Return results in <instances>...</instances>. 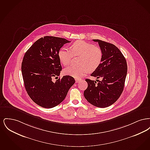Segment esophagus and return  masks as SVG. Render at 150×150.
<instances>
[{"label": "esophagus", "instance_id": "obj_1", "mask_svg": "<svg viewBox=\"0 0 150 150\" xmlns=\"http://www.w3.org/2000/svg\"><path fill=\"white\" fill-rule=\"evenodd\" d=\"M80 80H81V79H80L78 78L75 79V81H76V83H78L79 81Z\"/></svg>", "mask_w": 150, "mask_h": 150}]
</instances>
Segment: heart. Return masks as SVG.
Masks as SVG:
<instances>
[{
  "label": "heart",
  "mask_w": 150,
  "mask_h": 150,
  "mask_svg": "<svg viewBox=\"0 0 150 150\" xmlns=\"http://www.w3.org/2000/svg\"><path fill=\"white\" fill-rule=\"evenodd\" d=\"M70 51L62 48L58 51V58L64 66H67L71 62L73 56H80V66H70L64 70V74L75 78L84 76L89 71L96 70L102 62L103 53L99 47L85 41H76L70 45Z\"/></svg>",
  "instance_id": "1"
}]
</instances>
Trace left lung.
<instances>
[{
    "label": "left lung",
    "instance_id": "left-lung-1",
    "mask_svg": "<svg viewBox=\"0 0 150 150\" xmlns=\"http://www.w3.org/2000/svg\"><path fill=\"white\" fill-rule=\"evenodd\" d=\"M93 40L98 43L103 58L100 66L91 76L102 80L97 83V80L86 79L88 87L84 96L93 106L105 108L114 103L121 96L127 74V64L121 51L115 45L98 39Z\"/></svg>",
    "mask_w": 150,
    "mask_h": 150
}]
</instances>
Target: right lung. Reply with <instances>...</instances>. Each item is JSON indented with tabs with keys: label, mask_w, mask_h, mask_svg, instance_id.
Returning a JSON list of instances; mask_svg holds the SVG:
<instances>
[{
	"label": "right lung",
	"mask_w": 150,
	"mask_h": 150,
	"mask_svg": "<svg viewBox=\"0 0 150 150\" xmlns=\"http://www.w3.org/2000/svg\"><path fill=\"white\" fill-rule=\"evenodd\" d=\"M64 38L46 36L36 41L25 53L21 65L22 74L26 91L38 105L50 108L64 100L75 80L69 75L58 78L62 66L58 51L66 43Z\"/></svg>",
	"instance_id": "add662e5"
}]
</instances>
